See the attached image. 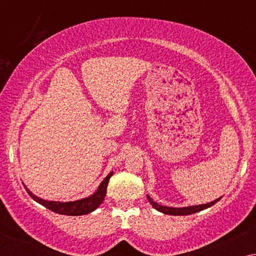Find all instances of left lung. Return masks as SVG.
Here are the masks:
<instances>
[{
	"label": "left lung",
	"mask_w": 256,
	"mask_h": 256,
	"mask_svg": "<svg viewBox=\"0 0 256 256\" xmlns=\"http://www.w3.org/2000/svg\"><path fill=\"white\" fill-rule=\"evenodd\" d=\"M146 198H148V200L151 203V206H152L156 210L162 212V214H170V216H188V214H196V212H198V211H202V210L206 209V208L212 206L214 203H216L220 200V198H216L214 201L206 203V204L190 206H184V208H172V206H164L162 204H158V203H156L149 196H146Z\"/></svg>",
	"instance_id": "1"
}]
</instances>
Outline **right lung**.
<instances>
[{
  "mask_svg": "<svg viewBox=\"0 0 256 256\" xmlns=\"http://www.w3.org/2000/svg\"><path fill=\"white\" fill-rule=\"evenodd\" d=\"M112 175V172L108 174L104 180L98 186V190L94 192L92 196L88 198H81V200L71 201V202H56V201H47L44 198H40L34 196L32 192H30L29 188L24 183V186L28 194L32 198V200L40 203V204L44 206L47 209L52 210L55 214H64V216H82V214H88L90 212H92L97 209V208L102 204L104 198L106 196L107 192V185L110 178Z\"/></svg>",
  "mask_w": 256,
  "mask_h": 256,
  "instance_id": "add662e5",
  "label": "right lung"
}]
</instances>
